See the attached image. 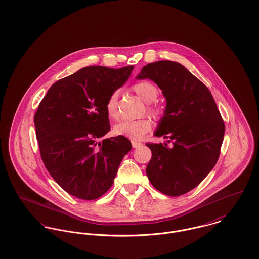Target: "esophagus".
Segmentation results:
<instances>
[{
    "label": "esophagus",
    "instance_id": "esophagus-1",
    "mask_svg": "<svg viewBox=\"0 0 259 259\" xmlns=\"http://www.w3.org/2000/svg\"><path fill=\"white\" fill-rule=\"evenodd\" d=\"M131 143H132L133 148H138V147H141V146H142V143H141V142H138V141H132Z\"/></svg>",
    "mask_w": 259,
    "mask_h": 259
}]
</instances>
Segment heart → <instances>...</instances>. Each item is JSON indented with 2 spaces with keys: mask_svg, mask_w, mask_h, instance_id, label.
Listing matches in <instances>:
<instances>
[{
  "mask_svg": "<svg viewBox=\"0 0 259 259\" xmlns=\"http://www.w3.org/2000/svg\"><path fill=\"white\" fill-rule=\"evenodd\" d=\"M133 91L140 96L146 103V111L154 117L159 119L163 115V109L154 101L157 100L159 96V88L151 81H139L132 87ZM119 94L117 91H113L106 99L105 111L107 116L117 120L120 117L119 109ZM152 129V121L150 118H142L138 120H124L116 124L113 128L115 135L123 136L132 140H140L144 136L150 132Z\"/></svg>",
  "mask_w": 259,
  "mask_h": 259,
  "instance_id": "obj_1",
  "label": "heart"
}]
</instances>
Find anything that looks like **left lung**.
Here are the masks:
<instances>
[{"label": "left lung", "mask_w": 259, "mask_h": 259, "mask_svg": "<svg viewBox=\"0 0 259 259\" xmlns=\"http://www.w3.org/2000/svg\"><path fill=\"white\" fill-rule=\"evenodd\" d=\"M137 78H149L162 89L167 105L155 136L172 143H146L152 151L148 179L159 192L179 197L196 188L217 164L225 123L208 88L181 63H148Z\"/></svg>", "instance_id": "8db88e82"}]
</instances>
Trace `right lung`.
I'll use <instances>...</instances> for the list:
<instances>
[{
    "label": "right lung",
    "instance_id": "obj_1",
    "mask_svg": "<svg viewBox=\"0 0 259 259\" xmlns=\"http://www.w3.org/2000/svg\"><path fill=\"white\" fill-rule=\"evenodd\" d=\"M133 68L83 67L54 83L38 105L33 121L41 160L73 197L91 201L103 196L132 148L123 136L99 139L110 130L106 99Z\"/></svg>",
    "mask_w": 259,
    "mask_h": 259
}]
</instances>
